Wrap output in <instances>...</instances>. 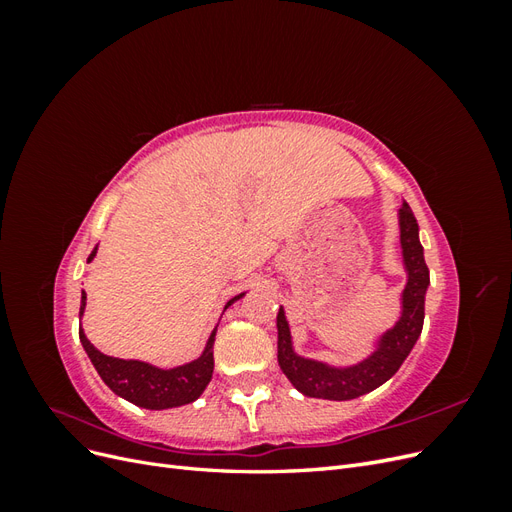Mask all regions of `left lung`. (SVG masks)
Here are the masks:
<instances>
[{"label": "left lung", "instance_id": "obj_1", "mask_svg": "<svg viewBox=\"0 0 512 512\" xmlns=\"http://www.w3.org/2000/svg\"><path fill=\"white\" fill-rule=\"evenodd\" d=\"M397 222L401 262H404L406 271V286L399 297V316L393 327L376 337L371 352L361 361L333 365L299 354L294 348L286 309L280 307V312H277V363L299 393L331 401H348L371 393L397 374L401 363L412 352L416 339L421 337L429 269L425 265L421 239H418V224L408 203H401Z\"/></svg>", "mask_w": 512, "mask_h": 512}]
</instances>
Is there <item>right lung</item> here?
I'll return each mask as SVG.
<instances>
[{
    "mask_svg": "<svg viewBox=\"0 0 512 512\" xmlns=\"http://www.w3.org/2000/svg\"><path fill=\"white\" fill-rule=\"evenodd\" d=\"M96 254H98V245L94 247V252L89 254L87 262L94 260ZM241 297H245V292L232 297L224 305L222 312H226V309ZM85 305H87V294L83 290L81 312H79L81 318L85 314ZM215 331H218V324L213 327L203 352H200V356H196L194 361L177 365V367H168V369L147 361H138V359H117V356H108L89 342L83 327H79V337L91 365L96 367L102 382L115 395L123 397L138 408L166 410V408H179L185 404H192V401H196L207 389V384L211 382V376H213Z\"/></svg>",
    "mask_w": 512,
    "mask_h": 512,
    "instance_id": "obj_1",
    "label": "right lung"
}]
</instances>
